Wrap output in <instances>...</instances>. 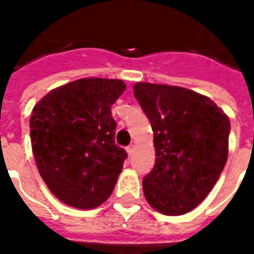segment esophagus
Returning a JSON list of instances; mask_svg holds the SVG:
<instances>
[{
	"mask_svg": "<svg viewBox=\"0 0 254 254\" xmlns=\"http://www.w3.org/2000/svg\"><path fill=\"white\" fill-rule=\"evenodd\" d=\"M126 151H127V154H128L129 156L134 154V144H131V146H128V147L126 148Z\"/></svg>",
	"mask_w": 254,
	"mask_h": 254,
	"instance_id": "esophagus-1",
	"label": "esophagus"
}]
</instances>
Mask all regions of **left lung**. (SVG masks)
I'll use <instances>...</instances> for the list:
<instances>
[{"label":"left lung","mask_w":254,"mask_h":254,"mask_svg":"<svg viewBox=\"0 0 254 254\" xmlns=\"http://www.w3.org/2000/svg\"><path fill=\"white\" fill-rule=\"evenodd\" d=\"M134 95L154 131L155 166L143 178L144 197L162 214H186L224 170L230 120L207 96L177 85L136 83Z\"/></svg>","instance_id":"1"}]
</instances>
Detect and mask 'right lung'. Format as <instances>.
<instances>
[{
	"label": "right lung",
	"instance_id": "right-lung-1",
	"mask_svg": "<svg viewBox=\"0 0 254 254\" xmlns=\"http://www.w3.org/2000/svg\"><path fill=\"white\" fill-rule=\"evenodd\" d=\"M125 81L85 77L52 89L29 120L36 165L48 189L76 209H93L111 195L127 152L115 144L111 106Z\"/></svg>",
	"mask_w": 254,
	"mask_h": 254
}]
</instances>
